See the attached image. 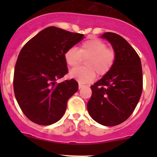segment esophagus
<instances>
[{"instance_id":"1","label":"esophagus","mask_w":157,"mask_h":157,"mask_svg":"<svg viewBox=\"0 0 157 157\" xmlns=\"http://www.w3.org/2000/svg\"><path fill=\"white\" fill-rule=\"evenodd\" d=\"M78 87H79V89H82V87H83V85H82V84H79V86H78Z\"/></svg>"}]
</instances>
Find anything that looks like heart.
<instances>
[{
	"instance_id": "obj_1",
	"label": "heart",
	"mask_w": 157,
	"mask_h": 157,
	"mask_svg": "<svg viewBox=\"0 0 157 157\" xmlns=\"http://www.w3.org/2000/svg\"><path fill=\"white\" fill-rule=\"evenodd\" d=\"M82 58L86 59L85 68H75L70 71L71 78L80 83H89L99 76L107 74L114 64L116 53L113 49L107 48L105 42L99 39H89L80 44L78 49L71 47L64 54V59L69 67H76Z\"/></svg>"
}]
</instances>
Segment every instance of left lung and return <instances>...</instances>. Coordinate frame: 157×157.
Instances as JSON below:
<instances>
[{"label": "left lung", "mask_w": 157, "mask_h": 157, "mask_svg": "<svg viewBox=\"0 0 157 157\" xmlns=\"http://www.w3.org/2000/svg\"><path fill=\"white\" fill-rule=\"evenodd\" d=\"M101 37L112 45L116 59L109 72L91 86L92 94L87 109L97 122L114 126L132 114L141 97V60L134 48L120 35L105 32Z\"/></svg>", "instance_id": "obj_1"}]
</instances>
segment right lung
<instances>
[{
  "mask_svg": "<svg viewBox=\"0 0 157 157\" xmlns=\"http://www.w3.org/2000/svg\"><path fill=\"white\" fill-rule=\"evenodd\" d=\"M84 38L55 26L44 29L23 46L15 67V98L29 120L48 125L60 120L68 100L78 90L71 79L57 83L68 73L64 54Z\"/></svg>",
  "mask_w": 157,
  "mask_h": 157,
  "instance_id": "1",
  "label": "right lung"
}]
</instances>
